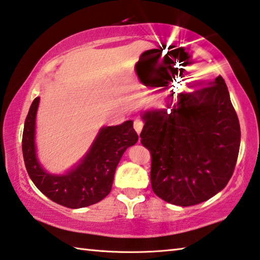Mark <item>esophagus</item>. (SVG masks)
I'll use <instances>...</instances> for the list:
<instances>
[{
	"mask_svg": "<svg viewBox=\"0 0 260 260\" xmlns=\"http://www.w3.org/2000/svg\"><path fill=\"white\" fill-rule=\"evenodd\" d=\"M134 128L136 131V133L140 134L141 131L143 128V121L141 119H135L134 120Z\"/></svg>",
	"mask_w": 260,
	"mask_h": 260,
	"instance_id": "obj_1",
	"label": "esophagus"
}]
</instances>
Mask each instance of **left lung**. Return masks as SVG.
Wrapping results in <instances>:
<instances>
[{
	"label": "left lung",
	"instance_id": "1",
	"mask_svg": "<svg viewBox=\"0 0 260 260\" xmlns=\"http://www.w3.org/2000/svg\"><path fill=\"white\" fill-rule=\"evenodd\" d=\"M141 143L151 153V187L167 203L190 206L222 190L234 172L241 129L221 76L180 93L172 112L143 113Z\"/></svg>",
	"mask_w": 260,
	"mask_h": 260
}]
</instances>
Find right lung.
<instances>
[{
    "label": "right lung",
    "instance_id": "add662e5",
    "mask_svg": "<svg viewBox=\"0 0 260 260\" xmlns=\"http://www.w3.org/2000/svg\"><path fill=\"white\" fill-rule=\"evenodd\" d=\"M40 98L30 105L23 132V156L30 180L55 203L70 209L85 208L102 201L111 191L114 172L127 148L138 142L133 121L103 127L85 158L64 175L47 173L35 150V117Z\"/></svg>",
    "mask_w": 260,
    "mask_h": 260
}]
</instances>
